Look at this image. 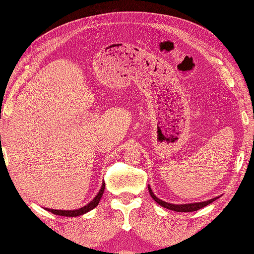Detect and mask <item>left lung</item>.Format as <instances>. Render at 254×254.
I'll return each mask as SVG.
<instances>
[{"label":"left lung","mask_w":254,"mask_h":254,"mask_svg":"<svg viewBox=\"0 0 254 254\" xmlns=\"http://www.w3.org/2000/svg\"><path fill=\"white\" fill-rule=\"evenodd\" d=\"M148 191H149L150 196H152L155 201L160 205V206L171 209V210H175V212H194V210H198L205 206H207L208 204H210L212 202H214L215 199L218 198V197H214V198L208 199V201L198 202V203H190V204H171V203H167L165 201H161L160 198L156 196L149 186H148Z\"/></svg>","instance_id":"left-lung-1"}]
</instances>
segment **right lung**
I'll use <instances>...</instances> for the list:
<instances>
[{
	"label": "right lung",
	"mask_w": 254,
	"mask_h": 254,
	"mask_svg": "<svg viewBox=\"0 0 254 254\" xmlns=\"http://www.w3.org/2000/svg\"><path fill=\"white\" fill-rule=\"evenodd\" d=\"M105 181L102 182V186L100 188L99 192L97 193V195L95 196V198L93 201H90L87 205H85V206L80 207L78 209H73V210H62V209H52V208H46L48 212H51L52 214H56V215H60V216H67V217H76V216H80V215H83L85 213L89 212V210L94 209L97 205H98L100 198L102 196V194H104L105 191Z\"/></svg>",
	"instance_id": "add662e5"
}]
</instances>
